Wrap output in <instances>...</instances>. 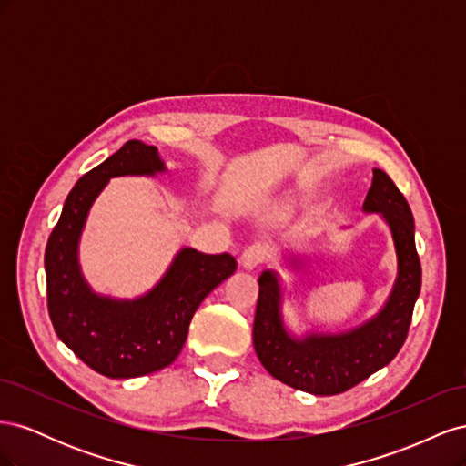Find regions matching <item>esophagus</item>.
<instances>
[{
	"mask_svg": "<svg viewBox=\"0 0 466 466\" xmlns=\"http://www.w3.org/2000/svg\"><path fill=\"white\" fill-rule=\"evenodd\" d=\"M266 258H268V247L264 243H252L243 250L241 266L245 270H255V268L260 266Z\"/></svg>",
	"mask_w": 466,
	"mask_h": 466,
	"instance_id": "obj_1",
	"label": "esophagus"
}]
</instances>
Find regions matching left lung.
I'll return each instance as SVG.
<instances>
[{
	"label": "left lung",
	"instance_id": "left-lung-1",
	"mask_svg": "<svg viewBox=\"0 0 466 466\" xmlns=\"http://www.w3.org/2000/svg\"><path fill=\"white\" fill-rule=\"evenodd\" d=\"M365 214H379L389 225L397 250V279L380 311L348 332H309L293 336L281 315L284 289L274 270L258 278V303L252 342L264 370L298 390L319 397L340 394L385 368L402 348L410 329L414 303L421 288V266L414 241L410 206L390 180L373 168L371 188L363 202ZM301 268L303 258L289 255Z\"/></svg>",
	"mask_w": 466,
	"mask_h": 466
}]
</instances>
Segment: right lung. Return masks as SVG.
Listing matches in <instances>:
<instances>
[{
  "label": "right lung",
  "instance_id": "obj_1",
  "mask_svg": "<svg viewBox=\"0 0 466 466\" xmlns=\"http://www.w3.org/2000/svg\"><path fill=\"white\" fill-rule=\"evenodd\" d=\"M165 171L157 147L139 139L126 142L76 182L46 245L54 330L83 363L110 379L142 377L171 365L187 342L196 309L237 268L228 252L204 255L185 247L157 284L136 299L108 298L87 284L79 266V238L96 196L115 177H155Z\"/></svg>",
  "mask_w": 466,
  "mask_h": 466
}]
</instances>
